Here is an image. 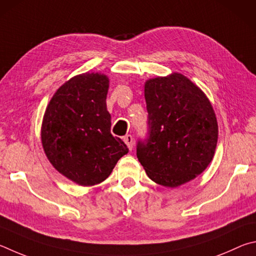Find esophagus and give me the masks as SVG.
Instances as JSON below:
<instances>
[{"mask_svg":"<svg viewBox=\"0 0 256 256\" xmlns=\"http://www.w3.org/2000/svg\"><path fill=\"white\" fill-rule=\"evenodd\" d=\"M124 142H126V144H127L128 148L132 150V147H134V138H132V135H126L124 138Z\"/></svg>","mask_w":256,"mask_h":256,"instance_id":"obj_1","label":"esophagus"}]
</instances>
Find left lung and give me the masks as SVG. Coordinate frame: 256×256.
Instances as JSON below:
<instances>
[{"label":"left lung","instance_id":"left-lung-1","mask_svg":"<svg viewBox=\"0 0 256 256\" xmlns=\"http://www.w3.org/2000/svg\"><path fill=\"white\" fill-rule=\"evenodd\" d=\"M147 132L137 158L150 180L176 188L202 173L214 158L217 119L201 90L182 74L145 84Z\"/></svg>","mask_w":256,"mask_h":256}]
</instances>
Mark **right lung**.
Listing matches in <instances>:
<instances>
[{
    "label": "right lung",
    "mask_w": 256,
    "mask_h": 256,
    "mask_svg": "<svg viewBox=\"0 0 256 256\" xmlns=\"http://www.w3.org/2000/svg\"><path fill=\"white\" fill-rule=\"evenodd\" d=\"M108 88L106 75L75 76L57 90L44 116L42 142L49 162L80 186L104 181L128 153L127 145L111 135Z\"/></svg>",
    "instance_id": "add662e5"
}]
</instances>
